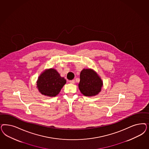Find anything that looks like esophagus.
<instances>
[{
	"label": "esophagus",
	"mask_w": 149,
	"mask_h": 149,
	"mask_svg": "<svg viewBox=\"0 0 149 149\" xmlns=\"http://www.w3.org/2000/svg\"><path fill=\"white\" fill-rule=\"evenodd\" d=\"M69 82L71 84H74L75 83V81H74V80H71V81H69Z\"/></svg>",
	"instance_id": "esophagus-1"
}]
</instances>
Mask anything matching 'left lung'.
<instances>
[{
    "instance_id": "8db88e82",
    "label": "left lung",
    "mask_w": 149,
    "mask_h": 149,
    "mask_svg": "<svg viewBox=\"0 0 149 149\" xmlns=\"http://www.w3.org/2000/svg\"><path fill=\"white\" fill-rule=\"evenodd\" d=\"M102 85L100 77L94 70L84 68L81 72L78 87L84 96H95L98 94Z\"/></svg>"
}]
</instances>
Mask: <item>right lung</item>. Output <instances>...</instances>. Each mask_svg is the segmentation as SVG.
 <instances>
[{
    "label": "right lung",
    "mask_w": 149,
    "mask_h": 149,
    "mask_svg": "<svg viewBox=\"0 0 149 149\" xmlns=\"http://www.w3.org/2000/svg\"><path fill=\"white\" fill-rule=\"evenodd\" d=\"M66 83V80L61 77L56 70L50 68L44 71L39 76L37 87L42 94L54 97L60 93Z\"/></svg>",
    "instance_id": "1"
}]
</instances>
